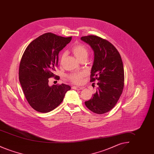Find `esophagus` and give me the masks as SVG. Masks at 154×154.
<instances>
[{
  "instance_id": "34e87169",
  "label": "esophagus",
  "mask_w": 154,
  "mask_h": 154,
  "mask_svg": "<svg viewBox=\"0 0 154 154\" xmlns=\"http://www.w3.org/2000/svg\"><path fill=\"white\" fill-rule=\"evenodd\" d=\"M72 89H75V90H81V89H83V88H82V87H80L73 86V87H72Z\"/></svg>"
}]
</instances>
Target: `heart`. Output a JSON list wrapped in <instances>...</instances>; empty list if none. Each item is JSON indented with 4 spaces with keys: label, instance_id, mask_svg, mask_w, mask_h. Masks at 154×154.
<instances>
[{
    "label": "heart",
    "instance_id": "1",
    "mask_svg": "<svg viewBox=\"0 0 154 154\" xmlns=\"http://www.w3.org/2000/svg\"><path fill=\"white\" fill-rule=\"evenodd\" d=\"M72 52L74 56L77 59L81 61L84 59H87L88 56V50L87 48L81 44H75L72 48ZM66 54L63 52L60 56V62H62L66 57ZM85 76V73L83 72H77L69 74L67 75L69 80L74 84H80L82 81L83 77Z\"/></svg>",
    "mask_w": 154,
    "mask_h": 154
}]
</instances>
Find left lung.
Segmentation results:
<instances>
[{"label": "left lung", "instance_id": "obj_1", "mask_svg": "<svg viewBox=\"0 0 154 154\" xmlns=\"http://www.w3.org/2000/svg\"><path fill=\"white\" fill-rule=\"evenodd\" d=\"M94 52L91 82L98 81L97 89L91 99L85 102L88 109L102 114L110 111L117 104L124 85V69L121 55L107 40L91 35L81 37Z\"/></svg>", "mask_w": 154, "mask_h": 154}]
</instances>
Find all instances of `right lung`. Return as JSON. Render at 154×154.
Listing matches in <instances>:
<instances>
[{"label": "right lung", "mask_w": 154, "mask_h": 154, "mask_svg": "<svg viewBox=\"0 0 154 154\" xmlns=\"http://www.w3.org/2000/svg\"><path fill=\"white\" fill-rule=\"evenodd\" d=\"M72 40L47 33L33 40L23 52L19 67V80L30 106L48 112L62 102L71 87L64 84L48 85L58 63V54ZM58 79V76L55 77Z\"/></svg>", "instance_id": "add662e5"}]
</instances>
